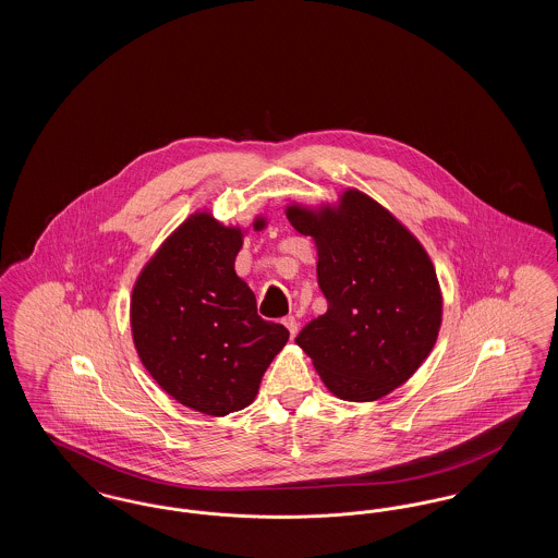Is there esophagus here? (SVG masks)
<instances>
[{
  "label": "esophagus",
  "mask_w": 558,
  "mask_h": 558,
  "mask_svg": "<svg viewBox=\"0 0 558 558\" xmlns=\"http://www.w3.org/2000/svg\"><path fill=\"white\" fill-rule=\"evenodd\" d=\"M282 324L289 328V332H291V337L296 335V330H299V322L294 316H287V318L282 319Z\"/></svg>",
  "instance_id": "34e87169"
}]
</instances>
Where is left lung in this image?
Listing matches in <instances>:
<instances>
[{"mask_svg": "<svg viewBox=\"0 0 558 558\" xmlns=\"http://www.w3.org/2000/svg\"><path fill=\"white\" fill-rule=\"evenodd\" d=\"M292 228L316 240L328 310L296 335L326 387L349 401L391 393L425 362L441 324L433 264L398 219L349 190L337 211L291 207Z\"/></svg>", "mask_w": 558, "mask_h": 558, "instance_id": "obj_1", "label": "left lung"}]
</instances>
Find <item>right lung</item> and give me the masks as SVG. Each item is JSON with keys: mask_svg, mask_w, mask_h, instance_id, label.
Wrapping results in <instances>:
<instances>
[{"mask_svg": "<svg viewBox=\"0 0 558 558\" xmlns=\"http://www.w3.org/2000/svg\"><path fill=\"white\" fill-rule=\"evenodd\" d=\"M262 219L255 221L259 230ZM236 228L209 213L184 221L144 267L132 296L133 343L160 387L192 410L226 416L246 408L289 330L257 314L234 262Z\"/></svg>", "mask_w": 558, "mask_h": 558, "instance_id": "obj_1", "label": "right lung"}]
</instances>
